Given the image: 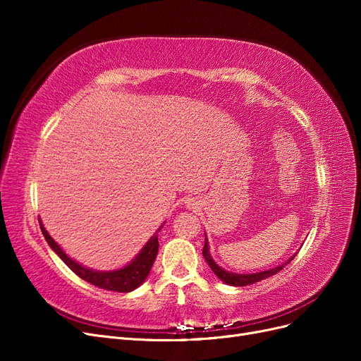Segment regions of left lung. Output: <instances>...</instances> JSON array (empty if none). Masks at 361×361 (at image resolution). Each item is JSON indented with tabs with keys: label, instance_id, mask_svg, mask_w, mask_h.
Masks as SVG:
<instances>
[{
	"label": "left lung",
	"instance_id": "1",
	"mask_svg": "<svg viewBox=\"0 0 361 361\" xmlns=\"http://www.w3.org/2000/svg\"><path fill=\"white\" fill-rule=\"evenodd\" d=\"M203 256H204V260L207 262V265L211 267V269L214 271V274L220 279L221 281H224L226 285H231V286H248V285H253V283H257L260 280H265L271 276L277 274L279 271H281L283 268H285L289 262L297 256V253H295L292 257H289L286 262H283L281 265L279 267H274V268H269L267 271H260V272H253V274H238V272H231V271H226L223 269L220 265L216 264V262L212 259L211 253H209V243H207V238L204 235V247H203Z\"/></svg>",
	"mask_w": 361,
	"mask_h": 361
}]
</instances>
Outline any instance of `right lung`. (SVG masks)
<instances>
[{
	"label": "right lung",
	"instance_id": "obj_1",
	"mask_svg": "<svg viewBox=\"0 0 361 361\" xmlns=\"http://www.w3.org/2000/svg\"><path fill=\"white\" fill-rule=\"evenodd\" d=\"M40 223V231L45 236L48 245L54 250L64 264H66L76 276L81 277L82 280L92 283V285L102 288L106 290H114V292H130L137 289L140 285H143L146 281V279L150 274L152 265L157 259L158 255V248H159V243H158V232L161 231V227L157 231V233H154L149 241L145 244V247L140 250V253L129 262L128 265L118 268V269H113V271H97L93 268H87L84 265H81L80 262L73 260L72 257H69L54 239L51 238V235L48 233V231L43 226L42 220H39Z\"/></svg>",
	"mask_w": 361,
	"mask_h": 361
}]
</instances>
